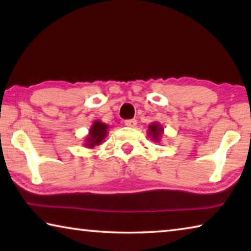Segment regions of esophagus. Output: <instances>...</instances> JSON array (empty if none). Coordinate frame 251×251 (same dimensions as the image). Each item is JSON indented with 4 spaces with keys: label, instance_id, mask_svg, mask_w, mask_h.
Masks as SVG:
<instances>
[{
    "label": "esophagus",
    "instance_id": "obj_1",
    "mask_svg": "<svg viewBox=\"0 0 251 251\" xmlns=\"http://www.w3.org/2000/svg\"><path fill=\"white\" fill-rule=\"evenodd\" d=\"M125 125L128 126V127H135L137 125V121L136 120H127L125 121Z\"/></svg>",
    "mask_w": 251,
    "mask_h": 251
}]
</instances>
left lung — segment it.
I'll return each mask as SVG.
<instances>
[{
  "label": "left lung",
  "mask_w": 251,
  "mask_h": 251,
  "mask_svg": "<svg viewBox=\"0 0 251 251\" xmlns=\"http://www.w3.org/2000/svg\"><path fill=\"white\" fill-rule=\"evenodd\" d=\"M147 134L150 136L151 141L159 143L161 141V136L164 134V127L161 126L159 123H151V124L148 126Z\"/></svg>",
  "instance_id": "1"
}]
</instances>
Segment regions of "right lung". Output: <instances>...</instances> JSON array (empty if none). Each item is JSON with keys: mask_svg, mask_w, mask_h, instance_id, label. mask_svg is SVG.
Segmentation results:
<instances>
[{"mask_svg": "<svg viewBox=\"0 0 251 251\" xmlns=\"http://www.w3.org/2000/svg\"><path fill=\"white\" fill-rule=\"evenodd\" d=\"M108 125L100 121H94L88 130V135L85 137L84 146L87 148H94L100 145L108 135Z\"/></svg>", "mask_w": 251, "mask_h": 251, "instance_id": "1", "label": "right lung"}]
</instances>
